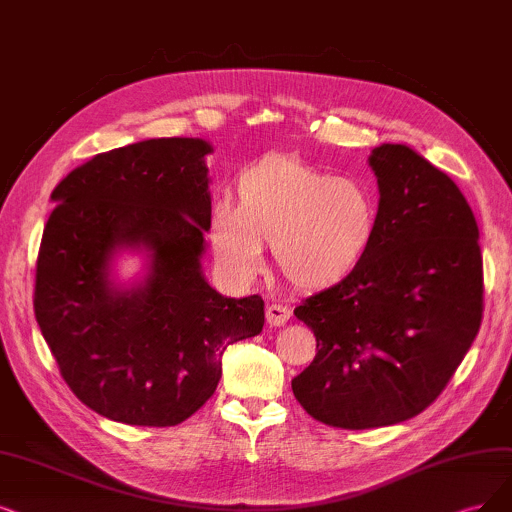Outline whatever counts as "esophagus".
<instances>
[{
    "label": "esophagus",
    "instance_id": "34e87169",
    "mask_svg": "<svg viewBox=\"0 0 512 512\" xmlns=\"http://www.w3.org/2000/svg\"><path fill=\"white\" fill-rule=\"evenodd\" d=\"M291 318V310L282 304H270L266 312V320L270 327H282Z\"/></svg>",
    "mask_w": 512,
    "mask_h": 512
}]
</instances>
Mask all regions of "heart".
I'll list each match as a JSON object with an SVG mask.
<instances>
[{"mask_svg":"<svg viewBox=\"0 0 512 512\" xmlns=\"http://www.w3.org/2000/svg\"><path fill=\"white\" fill-rule=\"evenodd\" d=\"M380 227L373 189L335 177L295 156H270L244 170L236 204L219 200L208 217V240L221 274L249 285L274 259L293 285L318 289L342 280L371 251Z\"/></svg>","mask_w":512,"mask_h":512,"instance_id":"1","label":"heart"}]
</instances>
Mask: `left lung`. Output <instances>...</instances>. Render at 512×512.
Masks as SVG:
<instances>
[{
	"instance_id": "8db88e82",
	"label": "left lung",
	"mask_w": 512,
	"mask_h": 512,
	"mask_svg": "<svg viewBox=\"0 0 512 512\" xmlns=\"http://www.w3.org/2000/svg\"><path fill=\"white\" fill-rule=\"evenodd\" d=\"M369 164L380 185L371 251L295 308L316 335L295 399L346 430L399 424L437 401L483 318L479 227L458 185L407 145L375 147Z\"/></svg>"
}]
</instances>
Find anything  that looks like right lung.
<instances>
[{
	"instance_id": "1",
	"label": "right lung",
	"mask_w": 512,
	"mask_h": 512,
	"mask_svg": "<svg viewBox=\"0 0 512 512\" xmlns=\"http://www.w3.org/2000/svg\"><path fill=\"white\" fill-rule=\"evenodd\" d=\"M211 145L149 139L73 168L35 263L33 310L61 377L103 418L177 426L217 390L223 350L263 329V299L219 295L202 276ZM120 245L152 255L141 288L110 287Z\"/></svg>"
}]
</instances>
